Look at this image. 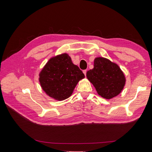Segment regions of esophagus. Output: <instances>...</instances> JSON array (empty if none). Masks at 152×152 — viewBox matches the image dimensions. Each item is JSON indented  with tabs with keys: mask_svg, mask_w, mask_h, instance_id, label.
Instances as JSON below:
<instances>
[{
	"mask_svg": "<svg viewBox=\"0 0 152 152\" xmlns=\"http://www.w3.org/2000/svg\"><path fill=\"white\" fill-rule=\"evenodd\" d=\"M83 74H84V75H85V76H86L87 70H83Z\"/></svg>",
	"mask_w": 152,
	"mask_h": 152,
	"instance_id": "obj_1",
	"label": "esophagus"
}]
</instances>
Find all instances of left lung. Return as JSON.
<instances>
[{
  "mask_svg": "<svg viewBox=\"0 0 152 152\" xmlns=\"http://www.w3.org/2000/svg\"><path fill=\"white\" fill-rule=\"evenodd\" d=\"M86 76L102 97L110 99L118 95L124 89L126 79L116 63L104 57H96L94 67L87 72Z\"/></svg>",
  "mask_w": 152,
  "mask_h": 152,
  "instance_id": "1",
  "label": "left lung"
}]
</instances>
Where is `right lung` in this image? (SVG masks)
<instances>
[{
    "label": "right lung",
    "instance_id": "add662e5",
    "mask_svg": "<svg viewBox=\"0 0 152 152\" xmlns=\"http://www.w3.org/2000/svg\"><path fill=\"white\" fill-rule=\"evenodd\" d=\"M85 76L74 64L67 53L51 57L39 74V82L46 94L57 101H63L72 94L77 83Z\"/></svg>",
    "mask_w": 152,
    "mask_h": 152
}]
</instances>
